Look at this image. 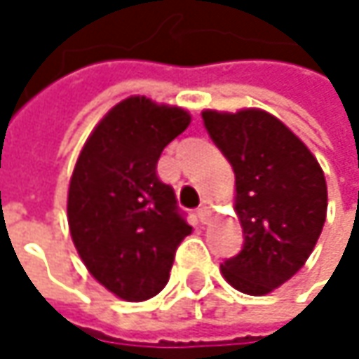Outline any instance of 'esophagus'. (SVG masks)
Wrapping results in <instances>:
<instances>
[{"instance_id": "34e87169", "label": "esophagus", "mask_w": 359, "mask_h": 359, "mask_svg": "<svg viewBox=\"0 0 359 359\" xmlns=\"http://www.w3.org/2000/svg\"><path fill=\"white\" fill-rule=\"evenodd\" d=\"M196 217H198V221H201V223H206V221H208V217H210V208H208V206H198Z\"/></svg>"}]
</instances>
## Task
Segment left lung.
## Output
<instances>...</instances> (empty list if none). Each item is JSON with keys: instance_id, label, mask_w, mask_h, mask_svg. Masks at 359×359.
<instances>
[{"instance_id": "obj_1", "label": "left lung", "mask_w": 359, "mask_h": 359, "mask_svg": "<svg viewBox=\"0 0 359 359\" xmlns=\"http://www.w3.org/2000/svg\"><path fill=\"white\" fill-rule=\"evenodd\" d=\"M236 173L244 246L221 264L231 287L264 295L304 266L327 219L325 173L308 147L271 113L202 111Z\"/></svg>"}]
</instances>
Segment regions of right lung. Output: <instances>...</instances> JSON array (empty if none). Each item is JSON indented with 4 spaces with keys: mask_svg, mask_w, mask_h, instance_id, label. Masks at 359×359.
Returning a JSON list of instances; mask_svg holds the SVG:
<instances>
[{
    "mask_svg": "<svg viewBox=\"0 0 359 359\" xmlns=\"http://www.w3.org/2000/svg\"><path fill=\"white\" fill-rule=\"evenodd\" d=\"M188 126L180 107L130 97L99 121L76 161L69 233L90 275L121 299L157 295L192 233L173 188L157 175L163 149Z\"/></svg>",
    "mask_w": 359,
    "mask_h": 359,
    "instance_id": "1",
    "label": "right lung"
}]
</instances>
